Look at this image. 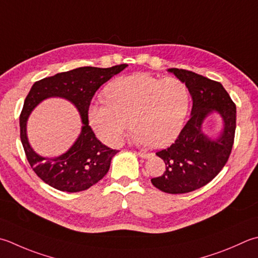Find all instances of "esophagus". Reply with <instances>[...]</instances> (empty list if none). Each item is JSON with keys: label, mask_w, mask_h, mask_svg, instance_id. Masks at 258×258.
I'll return each mask as SVG.
<instances>
[{"label": "esophagus", "mask_w": 258, "mask_h": 258, "mask_svg": "<svg viewBox=\"0 0 258 258\" xmlns=\"http://www.w3.org/2000/svg\"><path fill=\"white\" fill-rule=\"evenodd\" d=\"M136 154H138L140 158H142V159H149L152 156V154L151 153H145V152H136Z\"/></svg>", "instance_id": "esophagus-1"}]
</instances>
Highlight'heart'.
<instances>
[{"instance_id": "1", "label": "heart", "mask_w": 258, "mask_h": 258, "mask_svg": "<svg viewBox=\"0 0 258 258\" xmlns=\"http://www.w3.org/2000/svg\"><path fill=\"white\" fill-rule=\"evenodd\" d=\"M105 98L106 103L90 105L88 120L98 139L112 146L119 144L130 123L136 145L171 144L182 131L190 104L183 82L150 74L116 78L106 87Z\"/></svg>"}]
</instances>
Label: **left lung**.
I'll list each match as a JSON object with an SVG mask.
<instances>
[{
	"instance_id": "obj_1",
	"label": "left lung",
	"mask_w": 258,
	"mask_h": 258,
	"mask_svg": "<svg viewBox=\"0 0 258 258\" xmlns=\"http://www.w3.org/2000/svg\"><path fill=\"white\" fill-rule=\"evenodd\" d=\"M168 72L188 87L192 108L175 142L156 153L164 161L165 171L151 182L166 194H186L209 183L228 161L235 138L236 106L220 83L184 69ZM214 113L222 120L221 131L208 136L203 123Z\"/></svg>"
}]
</instances>
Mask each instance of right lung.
Segmentation results:
<instances>
[{
    "label": "right lung",
    "mask_w": 258,
    "mask_h": 258,
    "mask_svg": "<svg viewBox=\"0 0 258 258\" xmlns=\"http://www.w3.org/2000/svg\"><path fill=\"white\" fill-rule=\"evenodd\" d=\"M126 67L125 63L110 68L80 67L33 84L20 115V138L31 168L50 186L66 192H79L97 183L108 172L110 161L117 151L96 139L88 125V108L96 90ZM48 98H62L72 102L79 110L83 124L73 145L62 155L52 158L35 153L26 132L28 116Z\"/></svg>",
    "instance_id": "1"
}]
</instances>
